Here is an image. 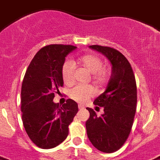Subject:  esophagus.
Listing matches in <instances>:
<instances>
[{
  "label": "esophagus",
  "mask_w": 160,
  "mask_h": 160,
  "mask_svg": "<svg viewBox=\"0 0 160 160\" xmlns=\"http://www.w3.org/2000/svg\"><path fill=\"white\" fill-rule=\"evenodd\" d=\"M84 108H85V107L83 106L82 105H78V109H84Z\"/></svg>",
  "instance_id": "34e87169"
}]
</instances>
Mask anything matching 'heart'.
I'll list each match as a JSON object with an SVG mask.
<instances>
[{"label":"heart","instance_id":"obj_1","mask_svg":"<svg viewBox=\"0 0 160 160\" xmlns=\"http://www.w3.org/2000/svg\"><path fill=\"white\" fill-rule=\"evenodd\" d=\"M78 63L82 68L92 73V81L96 85L103 86L106 84L109 80V71L104 68L103 60L97 55L88 54L78 59ZM74 65L72 62L65 61L61 67V78L64 83L67 86H71L74 82ZM96 90L91 85H78L70 90L69 96L73 101L78 103H85L94 96Z\"/></svg>","mask_w":160,"mask_h":160}]
</instances>
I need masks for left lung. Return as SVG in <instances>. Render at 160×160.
Masks as SVG:
<instances>
[{
  "instance_id": "1",
  "label": "left lung",
  "mask_w": 160,
  "mask_h": 160,
  "mask_svg": "<svg viewBox=\"0 0 160 160\" xmlns=\"http://www.w3.org/2000/svg\"><path fill=\"white\" fill-rule=\"evenodd\" d=\"M89 47L109 59L112 74L105 92L93 102L103 107L104 113L98 117L93 109L87 108L90 113L86 122L87 133L97 150L113 153L123 146L132 127L137 101L135 76L130 63L121 52L98 45Z\"/></svg>"
}]
</instances>
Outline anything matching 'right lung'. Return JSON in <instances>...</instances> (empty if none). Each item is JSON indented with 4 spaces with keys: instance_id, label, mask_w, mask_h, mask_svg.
Here are the masks:
<instances>
[{
    "instance_id": "obj_1",
    "label": "right lung",
    "mask_w": 160,
    "mask_h": 160,
    "mask_svg": "<svg viewBox=\"0 0 160 160\" xmlns=\"http://www.w3.org/2000/svg\"><path fill=\"white\" fill-rule=\"evenodd\" d=\"M76 48L71 45L46 46L25 72L21 88L22 120L32 142L42 149L54 148L64 142L78 111V104L71 99L62 106L53 102L55 93L64 84L62 64Z\"/></svg>"
}]
</instances>
